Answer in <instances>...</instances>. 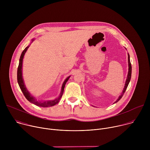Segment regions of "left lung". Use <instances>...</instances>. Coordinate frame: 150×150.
<instances>
[{
	"instance_id": "8db88e82",
	"label": "left lung",
	"mask_w": 150,
	"mask_h": 150,
	"mask_svg": "<svg viewBox=\"0 0 150 150\" xmlns=\"http://www.w3.org/2000/svg\"><path fill=\"white\" fill-rule=\"evenodd\" d=\"M127 56H128V57H127V59H128V60H127V62H128V72H127V78H126V82H125V83L124 88H123V90L122 93L119 96L118 98H117V99L116 100V101L114 103V104L116 103H117V101H119L121 99V98H122V96H123V94H124V93H125V91H126V88H127V86H128V85H129V83L130 80H131V78L132 67H131V62H130V56H129V53H127Z\"/></svg>"
}]
</instances>
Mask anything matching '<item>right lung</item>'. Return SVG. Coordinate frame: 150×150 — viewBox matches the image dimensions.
Instances as JSON below:
<instances>
[{"label":"right lung","mask_w":150,"mask_h":150,"mask_svg":"<svg viewBox=\"0 0 150 150\" xmlns=\"http://www.w3.org/2000/svg\"><path fill=\"white\" fill-rule=\"evenodd\" d=\"M34 41V38H33L31 40V42H33ZM31 44L30 45H28L27 47H25V49L23 50V52L21 53V55L20 56V59H19V65H18V71H17V80H18V83L19 86L22 91V92L23 93L24 96L25 97V98L28 100V101H29L30 103L37 105V106H40V107H42V108H47V107H51V106H53L55 104H57L62 95L63 93V91H64V88H65V84L67 82V81H68V79H69V78L71 77V76H69L68 78H66V79L64 81V82L62 83V86L61 88V91H60V93L59 94V96L56 98L54 100H45V101H40V100H37L34 97H33L30 93V92L28 91V90L27 89L24 83V81L23 79V59L24 57V55L27 52V50H28V47H30V46L31 45Z\"/></svg>","instance_id":"right-lung-1"}]
</instances>
